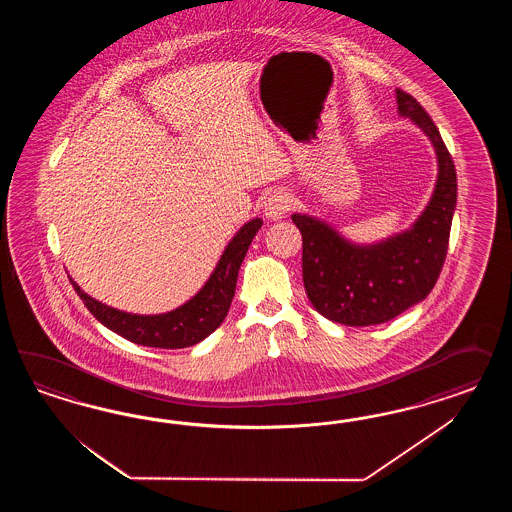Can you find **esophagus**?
<instances>
[{
    "label": "esophagus",
    "instance_id": "34e87169",
    "mask_svg": "<svg viewBox=\"0 0 512 512\" xmlns=\"http://www.w3.org/2000/svg\"><path fill=\"white\" fill-rule=\"evenodd\" d=\"M291 204L293 201L285 191H276L268 197V201L264 202V214L270 219H281L289 214Z\"/></svg>",
    "mask_w": 512,
    "mask_h": 512
}]
</instances>
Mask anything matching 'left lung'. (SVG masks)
I'll return each mask as SVG.
<instances>
[{
	"instance_id": "left-lung-1",
	"label": "left lung",
	"mask_w": 512,
	"mask_h": 512,
	"mask_svg": "<svg viewBox=\"0 0 512 512\" xmlns=\"http://www.w3.org/2000/svg\"><path fill=\"white\" fill-rule=\"evenodd\" d=\"M398 110L434 142L439 176L434 197L407 233L360 248L313 217L293 216L302 233V278L313 308L347 326L387 323L424 300L434 289L449 249L456 206V169L428 112L403 90Z\"/></svg>"
}]
</instances>
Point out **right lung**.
Returning a JSON list of instances; mask_svg holds the SVG:
<instances>
[{"label": "right lung", "mask_w": 512, "mask_h": 512, "mask_svg": "<svg viewBox=\"0 0 512 512\" xmlns=\"http://www.w3.org/2000/svg\"><path fill=\"white\" fill-rule=\"evenodd\" d=\"M261 225V219H251L246 223L221 255L214 274L201 291L187 304L169 313L131 315L114 310L80 291L73 279L69 281L93 317L125 340L157 349H184L210 336L225 321L233 302L240 264Z\"/></svg>", "instance_id": "obj_1"}]
</instances>
